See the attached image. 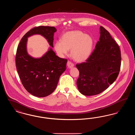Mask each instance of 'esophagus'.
<instances>
[{
    "label": "esophagus",
    "instance_id": "34e87169",
    "mask_svg": "<svg viewBox=\"0 0 135 135\" xmlns=\"http://www.w3.org/2000/svg\"><path fill=\"white\" fill-rule=\"evenodd\" d=\"M67 65L68 67L69 68H71L74 67V64H73L72 62H71L70 61H69L67 62Z\"/></svg>",
    "mask_w": 135,
    "mask_h": 135
}]
</instances>
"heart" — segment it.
I'll list each match as a JSON object with an SVG mask.
<instances>
[{
    "instance_id": "heart-1",
    "label": "heart",
    "mask_w": 135,
    "mask_h": 135,
    "mask_svg": "<svg viewBox=\"0 0 135 135\" xmlns=\"http://www.w3.org/2000/svg\"><path fill=\"white\" fill-rule=\"evenodd\" d=\"M93 44V39L90 35L75 30L64 33L61 40L56 42L54 48L60 57L67 55L71 50L72 58L77 62H84L90 57Z\"/></svg>"
}]
</instances>
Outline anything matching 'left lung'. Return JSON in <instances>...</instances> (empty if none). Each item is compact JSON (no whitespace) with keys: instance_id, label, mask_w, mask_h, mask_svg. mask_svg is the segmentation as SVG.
<instances>
[{"instance_id":"1","label":"left lung","mask_w":135,"mask_h":135,"mask_svg":"<svg viewBox=\"0 0 135 135\" xmlns=\"http://www.w3.org/2000/svg\"><path fill=\"white\" fill-rule=\"evenodd\" d=\"M100 37L85 62L76 64L79 71L77 88L84 96H94L106 90L118 75L121 54L118 45L109 32L100 26Z\"/></svg>"}]
</instances>
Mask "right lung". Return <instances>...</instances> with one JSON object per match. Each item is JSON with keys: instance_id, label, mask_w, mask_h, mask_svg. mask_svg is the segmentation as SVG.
Returning <instances> with one entry per match:
<instances>
[{"instance_id": "1", "label": "right lung", "mask_w": 135, "mask_h": 135, "mask_svg": "<svg viewBox=\"0 0 135 135\" xmlns=\"http://www.w3.org/2000/svg\"><path fill=\"white\" fill-rule=\"evenodd\" d=\"M54 27L38 26L31 29L21 39L16 56L17 70L28 92L37 97L51 94L57 88L59 78L66 69L67 60L59 58L50 47L41 57L33 58L26 51L27 38L35 34L44 36L53 47Z\"/></svg>"}]
</instances>
